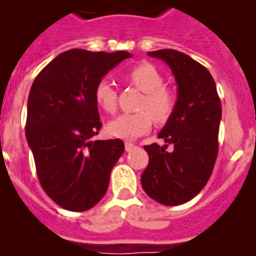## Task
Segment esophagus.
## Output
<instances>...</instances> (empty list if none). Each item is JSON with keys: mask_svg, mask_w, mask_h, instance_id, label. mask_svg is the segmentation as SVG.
Wrapping results in <instances>:
<instances>
[{"mask_svg": "<svg viewBox=\"0 0 256 256\" xmlns=\"http://www.w3.org/2000/svg\"><path fill=\"white\" fill-rule=\"evenodd\" d=\"M134 148V142H126V152H130V150H132Z\"/></svg>", "mask_w": 256, "mask_h": 256, "instance_id": "esophagus-1", "label": "esophagus"}]
</instances>
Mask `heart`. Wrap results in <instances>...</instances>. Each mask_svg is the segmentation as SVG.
<instances>
[{
    "mask_svg": "<svg viewBox=\"0 0 256 256\" xmlns=\"http://www.w3.org/2000/svg\"><path fill=\"white\" fill-rule=\"evenodd\" d=\"M126 80L144 92L138 102V114H124L106 124V132L114 138L134 140L146 134L152 120L166 122L176 106V96L164 86V77L152 64H140L126 73ZM96 104L106 114H114L118 106V93L108 80H100L94 88Z\"/></svg>",
    "mask_w": 256,
    "mask_h": 256,
    "instance_id": "obj_1",
    "label": "heart"
}]
</instances>
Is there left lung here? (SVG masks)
<instances>
[{"instance_id":"obj_1","label":"left lung","mask_w":256,"mask_h":256,"mask_svg":"<svg viewBox=\"0 0 256 256\" xmlns=\"http://www.w3.org/2000/svg\"><path fill=\"white\" fill-rule=\"evenodd\" d=\"M167 62L178 84L174 114L159 132L166 146L150 144L142 175L146 194L164 206H179L195 198L208 182L218 158L222 104L208 69L174 49L148 53ZM168 145L172 150H166Z\"/></svg>"}]
</instances>
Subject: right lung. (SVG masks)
I'll return each mask as SVG.
<instances>
[{
	"instance_id": "right-lung-1",
	"label": "right lung",
	"mask_w": 256,
	"mask_h": 256,
	"mask_svg": "<svg viewBox=\"0 0 256 256\" xmlns=\"http://www.w3.org/2000/svg\"><path fill=\"white\" fill-rule=\"evenodd\" d=\"M130 57L122 50H66L32 84L25 126L28 144L41 187L68 211H86L102 199L110 171L124 152L120 138L92 140L101 128L94 88Z\"/></svg>"
}]
</instances>
